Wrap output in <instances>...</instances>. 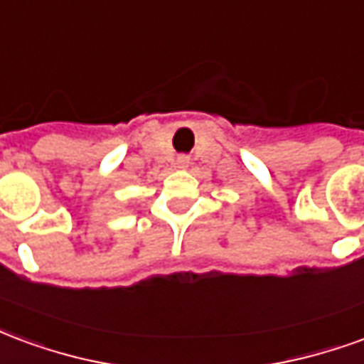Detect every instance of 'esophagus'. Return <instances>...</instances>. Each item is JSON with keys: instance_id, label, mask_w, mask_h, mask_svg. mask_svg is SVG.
I'll list each match as a JSON object with an SVG mask.
<instances>
[{"instance_id": "esophagus-1", "label": "esophagus", "mask_w": 364, "mask_h": 364, "mask_svg": "<svg viewBox=\"0 0 364 364\" xmlns=\"http://www.w3.org/2000/svg\"><path fill=\"white\" fill-rule=\"evenodd\" d=\"M179 164H181V166H185V164H187V159H179Z\"/></svg>"}]
</instances>
